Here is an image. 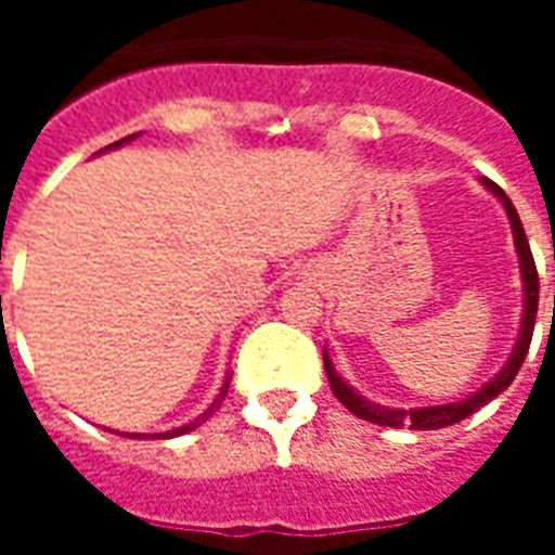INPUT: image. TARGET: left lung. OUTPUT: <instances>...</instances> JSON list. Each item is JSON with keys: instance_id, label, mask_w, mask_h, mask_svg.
Returning a JSON list of instances; mask_svg holds the SVG:
<instances>
[{"instance_id": "1", "label": "left lung", "mask_w": 555, "mask_h": 555, "mask_svg": "<svg viewBox=\"0 0 555 555\" xmlns=\"http://www.w3.org/2000/svg\"><path fill=\"white\" fill-rule=\"evenodd\" d=\"M481 184L501 201V207L507 212L509 227H513V244H516L518 253V268H521V291H525V311H521V322H518V337L516 346L509 351L507 363L501 365V371L490 383H483L478 391L473 395L461 397L455 403H443V405H421V409H395V405H379L365 400L360 391H357L351 383L339 377L334 363H331L328 348L322 351V363H325V374H328L331 391L337 395V400L346 405L348 412H354L357 417H363L369 423H377V426H391V429H443V426H452V423H461L464 417H469L473 412H478L481 405H487L490 400L504 391V388L516 379L518 369L525 363L527 348H530V339H533V325H535V311H539V273H535V261L533 253H530V244H527L525 227H521V218H518L513 201L507 198V192L501 190L499 184H492L490 178H481Z\"/></svg>"}]
</instances>
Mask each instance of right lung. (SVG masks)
Returning <instances> with one entry per match:
<instances>
[{
  "instance_id": "add662e5",
  "label": "right lung",
  "mask_w": 555,
  "mask_h": 555,
  "mask_svg": "<svg viewBox=\"0 0 555 555\" xmlns=\"http://www.w3.org/2000/svg\"><path fill=\"white\" fill-rule=\"evenodd\" d=\"M134 138H138V134H129V138H124V141H115L112 143V146H106V150H117V146H124V143H129V141H134ZM106 150H100V152H106ZM230 374H227L224 377V383H221V388H218V395H216V400H212V403L207 405V409H204V412L198 414V417H195V421H190V423H184V426H178V429H169V431H155V435H146V431H124V438H160V440H167V438H178V435H186V431H192V429H198L201 423H207L209 421V414L216 412L218 405H221V400H224L227 397V388H230ZM117 435H120V431H117Z\"/></svg>"
}]
</instances>
